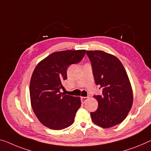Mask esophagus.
Instances as JSON below:
<instances>
[{
    "label": "esophagus",
    "instance_id": "34e87169",
    "mask_svg": "<svg viewBox=\"0 0 151 151\" xmlns=\"http://www.w3.org/2000/svg\"><path fill=\"white\" fill-rule=\"evenodd\" d=\"M88 100V97H81V102L83 104H84Z\"/></svg>",
    "mask_w": 151,
    "mask_h": 151
}]
</instances>
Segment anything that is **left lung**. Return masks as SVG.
Segmentation results:
<instances>
[{
	"label": "left lung",
	"instance_id": "obj_1",
	"mask_svg": "<svg viewBox=\"0 0 151 151\" xmlns=\"http://www.w3.org/2000/svg\"><path fill=\"white\" fill-rule=\"evenodd\" d=\"M95 83L102 89L101 95H94L98 109L90 113L92 122L107 128L126 119L133 103V94L128 76L117 57L101 50H86Z\"/></svg>",
	"mask_w": 151,
	"mask_h": 151
}]
</instances>
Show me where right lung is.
I'll return each mask as SVG.
<instances>
[{"label":"right lung","instance_id":"1","mask_svg":"<svg viewBox=\"0 0 151 151\" xmlns=\"http://www.w3.org/2000/svg\"><path fill=\"white\" fill-rule=\"evenodd\" d=\"M85 50L53 52L37 65L32 76L29 94L32 107L44 126L60 130L73 124L81 106L80 97L65 94L60 90L67 80L69 65L82 61Z\"/></svg>","mask_w":151,"mask_h":151}]
</instances>
